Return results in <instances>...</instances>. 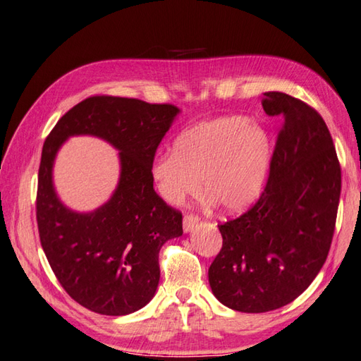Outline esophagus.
I'll return each instance as SVG.
<instances>
[{
    "mask_svg": "<svg viewBox=\"0 0 361 361\" xmlns=\"http://www.w3.org/2000/svg\"><path fill=\"white\" fill-rule=\"evenodd\" d=\"M199 224V216L193 214V213H188L183 216V230L185 231H191Z\"/></svg>",
    "mask_w": 361,
    "mask_h": 361,
    "instance_id": "esophagus-1",
    "label": "esophagus"
}]
</instances>
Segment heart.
Returning <instances> with one entry per match:
<instances>
[{"mask_svg":"<svg viewBox=\"0 0 361 361\" xmlns=\"http://www.w3.org/2000/svg\"><path fill=\"white\" fill-rule=\"evenodd\" d=\"M270 162L266 130L244 117L204 120L182 131L173 153L159 154L151 178L166 202L182 204L199 191L238 213L259 196Z\"/></svg>","mask_w":361,"mask_h":361,"instance_id":"1","label":"heart"}]
</instances>
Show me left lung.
Listing matches in <instances>:
<instances>
[{
	"label": "left lung",
	"mask_w": 361,
	"mask_h": 361,
	"mask_svg": "<svg viewBox=\"0 0 361 361\" xmlns=\"http://www.w3.org/2000/svg\"><path fill=\"white\" fill-rule=\"evenodd\" d=\"M283 118L269 179L253 207L219 224L221 252L208 283L224 306L261 314L292 302L326 262L337 221L341 166L323 117L300 99L264 92Z\"/></svg>",
	"instance_id": "1"
}]
</instances>
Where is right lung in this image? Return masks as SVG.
Wrapping results in <instances>:
<instances>
[{"label":"right lung","instance_id":"1","mask_svg":"<svg viewBox=\"0 0 361 361\" xmlns=\"http://www.w3.org/2000/svg\"><path fill=\"white\" fill-rule=\"evenodd\" d=\"M179 109L137 99L92 95L77 103L47 135L37 188L39 243L59 283L72 300L100 315H128L153 298L159 252L183 233L182 213L153 187L151 165ZM91 133L121 153L114 197L91 214H75L59 201L51 165L69 135Z\"/></svg>","mask_w":361,"mask_h":361}]
</instances>
